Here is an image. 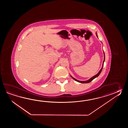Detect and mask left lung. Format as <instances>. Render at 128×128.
<instances>
[{"label":"left lung","mask_w":128,"mask_h":128,"mask_svg":"<svg viewBox=\"0 0 128 128\" xmlns=\"http://www.w3.org/2000/svg\"><path fill=\"white\" fill-rule=\"evenodd\" d=\"M96 35L97 36V37H98V35H97V33H96ZM104 62H103V64H102V68H101V70H100L99 71V72H98V73L95 76H93L91 78H90L89 80H86V81H80V80H76V79H75V78H73L72 76H70L71 77L73 78V79L74 80H75L76 81V82H80V83H89L90 82H92V80L93 79H95L97 77H98L99 76V74H100V73H101V72H102V68H103V66H104V61H105V54H104Z\"/></svg>","instance_id":"obj_1"}]
</instances>
